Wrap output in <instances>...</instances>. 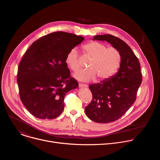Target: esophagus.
Wrapping results in <instances>:
<instances>
[{
    "instance_id": "34e87169",
    "label": "esophagus",
    "mask_w": 160,
    "mask_h": 160,
    "mask_svg": "<svg viewBox=\"0 0 160 160\" xmlns=\"http://www.w3.org/2000/svg\"><path fill=\"white\" fill-rule=\"evenodd\" d=\"M79 86L80 88H82V87H85V88H87L88 86V84H86L79 83Z\"/></svg>"
}]
</instances>
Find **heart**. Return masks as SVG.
Masks as SVG:
<instances>
[{"label":"heart","instance_id":"1","mask_svg":"<svg viewBox=\"0 0 160 160\" xmlns=\"http://www.w3.org/2000/svg\"><path fill=\"white\" fill-rule=\"evenodd\" d=\"M86 55L91 59L89 69L81 70L74 74L81 81H90L98 77L100 81L111 78L119 67L121 55L115 47H108L105 44L92 41L83 46ZM65 62L69 68L76 71L79 68V54L76 48H72L67 55Z\"/></svg>","mask_w":160,"mask_h":160}]
</instances>
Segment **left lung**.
<instances>
[{"label": "left lung", "instance_id": "obj_1", "mask_svg": "<svg viewBox=\"0 0 160 160\" xmlns=\"http://www.w3.org/2000/svg\"><path fill=\"white\" fill-rule=\"evenodd\" d=\"M93 40L105 41L116 48L121 55L118 72L107 80L89 86L91 102L85 108L88 117L100 123H108L120 118L136 100L142 83L139 61L124 41L111 34L97 35Z\"/></svg>", "mask_w": 160, "mask_h": 160}]
</instances>
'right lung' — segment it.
<instances>
[{"label":"right lung","instance_id":"1","mask_svg":"<svg viewBox=\"0 0 160 160\" xmlns=\"http://www.w3.org/2000/svg\"><path fill=\"white\" fill-rule=\"evenodd\" d=\"M84 38L62 31L46 35L26 51L19 64L17 82L26 109L40 119H54L64 109V98L78 87L65 62L69 50Z\"/></svg>","mask_w":160,"mask_h":160}]
</instances>
